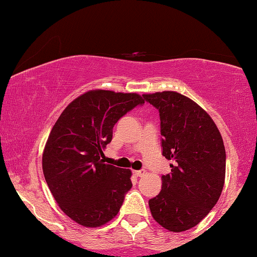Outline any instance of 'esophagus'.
Returning a JSON list of instances; mask_svg holds the SVG:
<instances>
[{"instance_id": "34e87169", "label": "esophagus", "mask_w": 257, "mask_h": 257, "mask_svg": "<svg viewBox=\"0 0 257 257\" xmlns=\"http://www.w3.org/2000/svg\"><path fill=\"white\" fill-rule=\"evenodd\" d=\"M146 172L144 170H140V171H133V174L136 175V177H144V174H145Z\"/></svg>"}]
</instances>
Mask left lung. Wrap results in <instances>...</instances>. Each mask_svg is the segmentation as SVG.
<instances>
[{
    "instance_id": "obj_1",
    "label": "left lung",
    "mask_w": 257,
    "mask_h": 257,
    "mask_svg": "<svg viewBox=\"0 0 257 257\" xmlns=\"http://www.w3.org/2000/svg\"><path fill=\"white\" fill-rule=\"evenodd\" d=\"M159 110L163 156L171 173L149 201L153 219L180 233L196 226L219 200L226 178V150L210 115L191 98L175 91L143 94Z\"/></svg>"
}]
</instances>
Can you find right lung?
Wrapping results in <instances>:
<instances>
[{
  "label": "right lung",
  "mask_w": 257,
  "mask_h": 257,
  "mask_svg": "<svg viewBox=\"0 0 257 257\" xmlns=\"http://www.w3.org/2000/svg\"><path fill=\"white\" fill-rule=\"evenodd\" d=\"M145 100L138 93L90 90L73 99L45 143L42 168L59 208L80 226L96 228L117 215L132 172L104 164L103 151L119 119Z\"/></svg>",
  "instance_id": "add662e5"
}]
</instances>
